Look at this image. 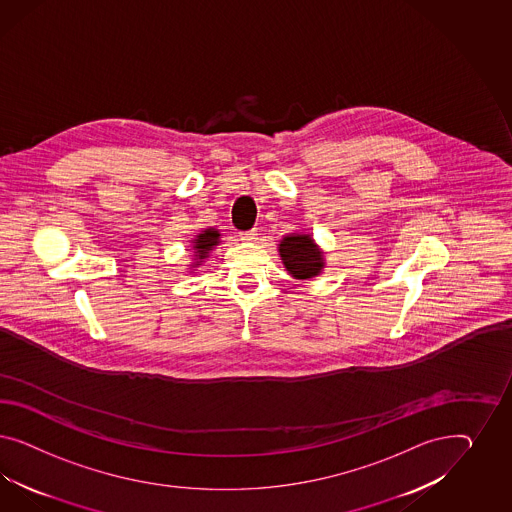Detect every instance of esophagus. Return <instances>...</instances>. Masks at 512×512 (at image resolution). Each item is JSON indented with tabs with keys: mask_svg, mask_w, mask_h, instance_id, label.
<instances>
[{
	"mask_svg": "<svg viewBox=\"0 0 512 512\" xmlns=\"http://www.w3.org/2000/svg\"><path fill=\"white\" fill-rule=\"evenodd\" d=\"M242 242H255L257 240V231H244V233H238Z\"/></svg>",
	"mask_w": 512,
	"mask_h": 512,
	"instance_id": "obj_1",
	"label": "esophagus"
}]
</instances>
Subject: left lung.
<instances>
[{
  "mask_svg": "<svg viewBox=\"0 0 512 512\" xmlns=\"http://www.w3.org/2000/svg\"><path fill=\"white\" fill-rule=\"evenodd\" d=\"M279 257L287 272L295 279H310L325 268L323 251L313 242L310 234H287L279 242Z\"/></svg>",
  "mask_w": 512,
  "mask_h": 512,
  "instance_id": "obj_1",
  "label": "left lung"
}]
</instances>
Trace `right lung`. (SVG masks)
Segmentation results:
<instances>
[{
    "label": "right lung",
    "instance_id": "1",
    "mask_svg": "<svg viewBox=\"0 0 512 512\" xmlns=\"http://www.w3.org/2000/svg\"><path fill=\"white\" fill-rule=\"evenodd\" d=\"M219 236H221L219 231L210 227V229H204V231H201V233L197 234V236L191 240L193 249H195V263L191 264L193 268L204 263V259L208 257V253L212 251L214 246L219 244Z\"/></svg>",
    "mask_w": 512,
    "mask_h": 512
}]
</instances>
